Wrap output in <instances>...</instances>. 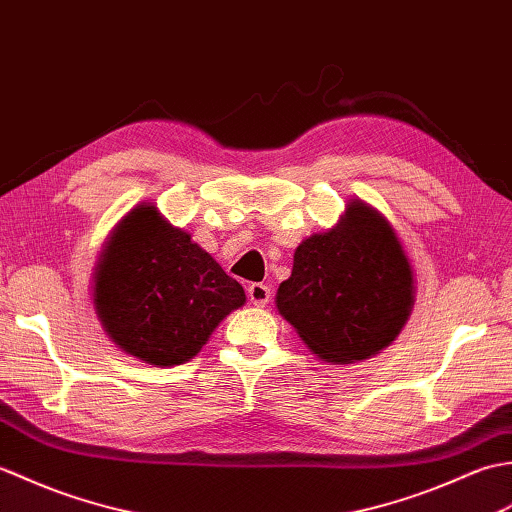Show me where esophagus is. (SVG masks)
I'll list each match as a JSON object with an SVG mask.
<instances>
[{
    "label": "esophagus",
    "instance_id": "1",
    "mask_svg": "<svg viewBox=\"0 0 512 512\" xmlns=\"http://www.w3.org/2000/svg\"><path fill=\"white\" fill-rule=\"evenodd\" d=\"M247 298L254 306H265L271 298V289L263 282H252V285L247 287Z\"/></svg>",
    "mask_w": 512,
    "mask_h": 512
}]
</instances>
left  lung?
<instances>
[{
  "instance_id": "8db88e82",
  "label": "left lung",
  "mask_w": 512,
  "mask_h": 512,
  "mask_svg": "<svg viewBox=\"0 0 512 512\" xmlns=\"http://www.w3.org/2000/svg\"><path fill=\"white\" fill-rule=\"evenodd\" d=\"M414 291L410 258L394 227L368 203L352 199L333 230L295 249L276 306L313 355L355 363L399 337Z\"/></svg>"
}]
</instances>
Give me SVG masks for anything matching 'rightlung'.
Segmentation results:
<instances>
[{
    "mask_svg": "<svg viewBox=\"0 0 512 512\" xmlns=\"http://www.w3.org/2000/svg\"><path fill=\"white\" fill-rule=\"evenodd\" d=\"M243 304V287L151 203L116 225L96 265L102 328L127 355L157 368L195 357L223 317Z\"/></svg>",
    "mask_w": 512,
    "mask_h": 512,
    "instance_id": "add662e5",
    "label": "right lung"
}]
</instances>
